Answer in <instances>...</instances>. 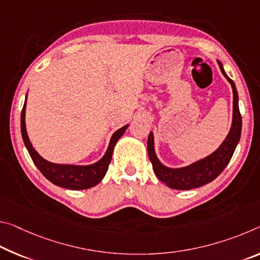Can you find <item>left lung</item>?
I'll use <instances>...</instances> for the list:
<instances>
[{
  "instance_id": "1",
  "label": "left lung",
  "mask_w": 260,
  "mask_h": 260,
  "mask_svg": "<svg viewBox=\"0 0 260 260\" xmlns=\"http://www.w3.org/2000/svg\"><path fill=\"white\" fill-rule=\"evenodd\" d=\"M217 64L221 69V73L226 78L233 89V120L230 126L229 133L226 134L225 139L222 141L216 150L209 154L204 158H200L191 164L179 168H170L164 166L158 159L155 151V140L152 132L148 137V156L152 164V169L157 178L170 188L174 189H192L203 186L208 183L213 182L214 179L224 170L226 164L229 163L230 158L236 147L240 142L241 132H242V117L238 109V93L234 81L230 80L226 75L223 66L221 61L216 60Z\"/></svg>"
}]
</instances>
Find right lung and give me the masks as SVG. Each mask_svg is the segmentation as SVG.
Instances as JSON below:
<instances>
[{
  "instance_id": "right-lung-1",
  "label": "right lung",
  "mask_w": 260,
  "mask_h": 260,
  "mask_svg": "<svg viewBox=\"0 0 260 260\" xmlns=\"http://www.w3.org/2000/svg\"><path fill=\"white\" fill-rule=\"evenodd\" d=\"M26 100L27 94L25 102H24L22 114H20V132H22L24 145H25L32 160H34L36 167L39 169L41 174L46 177L49 182L56 185V186L74 189V191L86 189L100 184L102 182V179L104 178L106 171H108L109 164L111 162V158H112L114 146L117 145L118 140L122 137L125 131L128 128V123L114 132L112 137L110 139L109 147L108 149H106L105 154L103 155V157L101 159H98L97 162L91 164H85V166H80V164L53 163L49 162L47 159H45L44 157H41L38 154V151H37L34 146H32L30 139H28L25 123Z\"/></svg>"
}]
</instances>
